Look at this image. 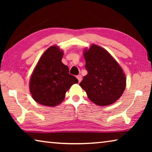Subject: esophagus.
Segmentation results:
<instances>
[{"mask_svg": "<svg viewBox=\"0 0 152 152\" xmlns=\"http://www.w3.org/2000/svg\"><path fill=\"white\" fill-rule=\"evenodd\" d=\"M77 78H78V82H81V80H82V76H81L80 75L77 76Z\"/></svg>", "mask_w": 152, "mask_h": 152, "instance_id": "1", "label": "esophagus"}]
</instances>
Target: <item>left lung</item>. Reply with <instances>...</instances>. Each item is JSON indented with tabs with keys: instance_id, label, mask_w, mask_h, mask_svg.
Instances as JSON below:
<instances>
[{
	"instance_id": "obj_1",
	"label": "left lung",
	"mask_w": 152,
	"mask_h": 152,
	"mask_svg": "<svg viewBox=\"0 0 152 152\" xmlns=\"http://www.w3.org/2000/svg\"><path fill=\"white\" fill-rule=\"evenodd\" d=\"M88 74L80 83L91 101L99 106H107L121 96L126 78L121 67L112 56L100 46L92 44L84 51Z\"/></svg>"
}]
</instances>
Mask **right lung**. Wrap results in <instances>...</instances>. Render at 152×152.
<instances>
[{
	"label": "right lung",
	"mask_w": 152,
	"mask_h": 152,
	"mask_svg": "<svg viewBox=\"0 0 152 152\" xmlns=\"http://www.w3.org/2000/svg\"><path fill=\"white\" fill-rule=\"evenodd\" d=\"M63 55L62 50L53 45L38 61L29 81L30 92L37 103L57 106L64 101L71 86L78 83V79L69 74L68 67L61 62Z\"/></svg>",
	"instance_id": "right-lung-1"
}]
</instances>
